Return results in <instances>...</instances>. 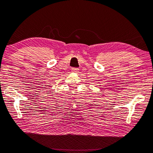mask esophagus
Segmentation results:
<instances>
[{
  "label": "esophagus",
  "instance_id": "1",
  "mask_svg": "<svg viewBox=\"0 0 153 153\" xmlns=\"http://www.w3.org/2000/svg\"><path fill=\"white\" fill-rule=\"evenodd\" d=\"M72 72H78L79 71V69L78 68H72Z\"/></svg>",
  "mask_w": 153,
  "mask_h": 153
}]
</instances>
